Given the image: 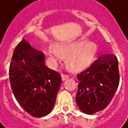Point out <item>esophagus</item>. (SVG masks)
I'll return each instance as SVG.
<instances>
[{"instance_id":"esophagus-1","label":"esophagus","mask_w":128,"mask_h":128,"mask_svg":"<svg viewBox=\"0 0 128 128\" xmlns=\"http://www.w3.org/2000/svg\"><path fill=\"white\" fill-rule=\"evenodd\" d=\"M61 76H62V80H65L66 79H67V78H68L69 77V75L67 74L66 73H63Z\"/></svg>"}]
</instances>
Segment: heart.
I'll use <instances>...</instances> for the list:
<instances>
[{"mask_svg":"<svg viewBox=\"0 0 128 128\" xmlns=\"http://www.w3.org/2000/svg\"><path fill=\"white\" fill-rule=\"evenodd\" d=\"M90 51H90V49L89 48H84L76 56V59H77V60H82V59H85L90 54Z\"/></svg>","mask_w":128,"mask_h":128,"instance_id":"b5f03b06","label":"heart"}]
</instances>
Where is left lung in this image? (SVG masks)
Instances as JSON below:
<instances>
[{"instance_id": "obj_1", "label": "left lung", "mask_w": 128, "mask_h": 128, "mask_svg": "<svg viewBox=\"0 0 128 128\" xmlns=\"http://www.w3.org/2000/svg\"><path fill=\"white\" fill-rule=\"evenodd\" d=\"M77 78L76 100L79 109L88 114L103 110L112 101L119 86L118 59L113 54L100 56L77 74Z\"/></svg>"}]
</instances>
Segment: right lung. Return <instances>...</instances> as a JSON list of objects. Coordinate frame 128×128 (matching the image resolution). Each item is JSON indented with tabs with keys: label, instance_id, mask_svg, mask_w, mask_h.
Wrapping results in <instances>:
<instances>
[{
	"label": "right lung",
	"instance_id": "1",
	"mask_svg": "<svg viewBox=\"0 0 128 128\" xmlns=\"http://www.w3.org/2000/svg\"><path fill=\"white\" fill-rule=\"evenodd\" d=\"M28 45L24 39L15 48L9 78L16 101L27 113L40 118L48 115L53 108L61 76L46 67L42 52L27 50Z\"/></svg>",
	"mask_w": 128,
	"mask_h": 128
}]
</instances>
